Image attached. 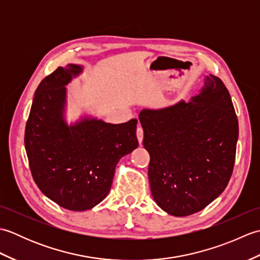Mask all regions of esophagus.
<instances>
[{
  "label": "esophagus",
  "mask_w": 260,
  "mask_h": 260,
  "mask_svg": "<svg viewBox=\"0 0 260 260\" xmlns=\"http://www.w3.org/2000/svg\"><path fill=\"white\" fill-rule=\"evenodd\" d=\"M136 136H137V140H139V143H140V144H142V142H143V136H144V134H143V128H142L141 126L137 127V129H136Z\"/></svg>",
  "instance_id": "1"
}]
</instances>
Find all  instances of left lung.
<instances>
[{
	"instance_id": "obj_1",
	"label": "left lung",
	"mask_w": 260,
	"mask_h": 260,
	"mask_svg": "<svg viewBox=\"0 0 260 260\" xmlns=\"http://www.w3.org/2000/svg\"><path fill=\"white\" fill-rule=\"evenodd\" d=\"M143 145L150 153L154 201L169 214L186 217L217 199L233 174L238 118L221 79L204 77L189 103L143 109Z\"/></svg>"
}]
</instances>
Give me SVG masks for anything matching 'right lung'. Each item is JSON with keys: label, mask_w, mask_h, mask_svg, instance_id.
<instances>
[{"label": "right lung", "mask_w": 260, "mask_h": 260, "mask_svg": "<svg viewBox=\"0 0 260 260\" xmlns=\"http://www.w3.org/2000/svg\"><path fill=\"white\" fill-rule=\"evenodd\" d=\"M82 73L79 64L59 67L35 92L24 145L32 178L50 200L71 211H85L107 197L119 159L139 146L137 119L123 124L64 118L67 86Z\"/></svg>", "instance_id": "1"}]
</instances>
